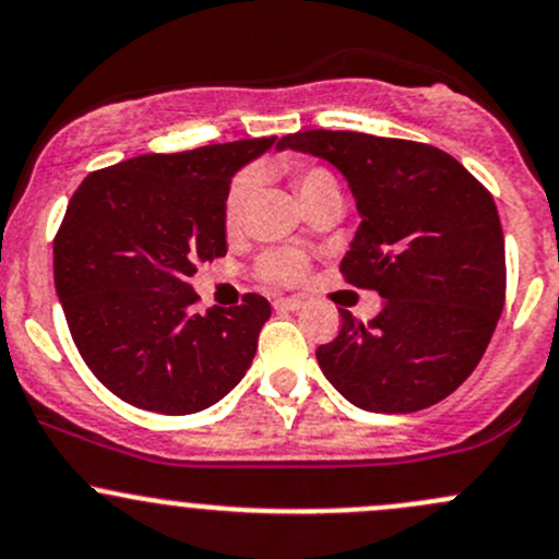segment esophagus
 <instances>
[{"label": "esophagus", "mask_w": 559, "mask_h": 559, "mask_svg": "<svg viewBox=\"0 0 559 559\" xmlns=\"http://www.w3.org/2000/svg\"><path fill=\"white\" fill-rule=\"evenodd\" d=\"M301 307H304L301 298H277V301H274V309H280V312H296V309Z\"/></svg>", "instance_id": "esophagus-1"}]
</instances>
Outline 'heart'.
<instances>
[{
  "mask_svg": "<svg viewBox=\"0 0 559 559\" xmlns=\"http://www.w3.org/2000/svg\"><path fill=\"white\" fill-rule=\"evenodd\" d=\"M293 177H296V186L301 199H312L322 191H331V188H338L336 177L331 175L322 166H296L293 169ZM258 188V171L255 169H245L239 171L237 177L228 186L226 201H223V221H226L228 231L241 226L245 221L247 210H250V201L255 195ZM307 272V261H304L301 252L293 250H274L266 252V255L258 261V274H261L266 282H274V285H290V282H298Z\"/></svg>",
  "mask_w": 559,
  "mask_h": 559,
  "instance_id": "1",
  "label": "heart"
}]
</instances>
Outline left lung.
I'll use <instances>...</instances> for the list:
<instances>
[{
    "label": "left lung",
    "mask_w": 559,
    "mask_h": 559,
    "mask_svg": "<svg viewBox=\"0 0 559 559\" xmlns=\"http://www.w3.org/2000/svg\"><path fill=\"white\" fill-rule=\"evenodd\" d=\"M277 147L342 171L360 226L338 269L384 298L368 325L342 309L338 336L318 347L325 379L366 412L444 401L471 377L503 312V228L490 191L423 142L314 129Z\"/></svg>",
    "instance_id": "left-lung-1"
}]
</instances>
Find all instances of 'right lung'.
Listing matches in <instances>:
<instances>
[{
    "mask_svg": "<svg viewBox=\"0 0 559 559\" xmlns=\"http://www.w3.org/2000/svg\"><path fill=\"white\" fill-rule=\"evenodd\" d=\"M274 136L151 153L91 171L53 239V280L74 347L126 404L193 414L241 382L272 307L258 293L199 314L195 263L226 255L231 177Z\"/></svg>",
    "mask_w": 559,
    "mask_h": 559,
    "instance_id": "right-lung-1",
    "label": "right lung"
}]
</instances>
